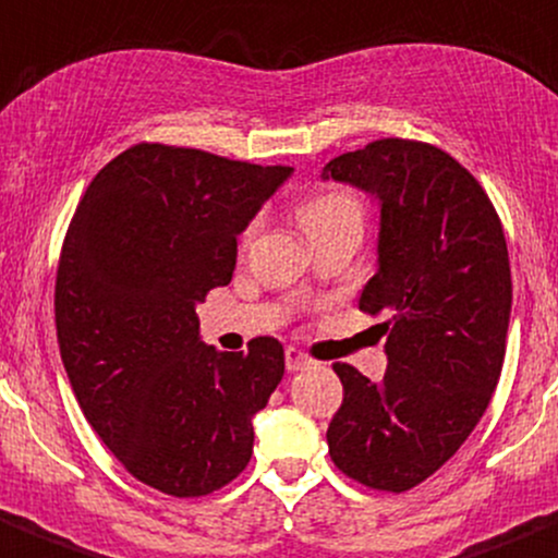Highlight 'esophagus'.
Returning a JSON list of instances; mask_svg holds the SVG:
<instances>
[{
    "label": "esophagus",
    "instance_id": "34e87169",
    "mask_svg": "<svg viewBox=\"0 0 558 558\" xmlns=\"http://www.w3.org/2000/svg\"><path fill=\"white\" fill-rule=\"evenodd\" d=\"M313 360L307 354H302L300 349H286V367H289L291 373L296 371H305V367H311Z\"/></svg>",
    "mask_w": 558,
    "mask_h": 558
}]
</instances>
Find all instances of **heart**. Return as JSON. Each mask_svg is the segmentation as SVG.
<instances>
[{
  "label": "heart",
  "mask_w": 558,
  "mask_h": 558,
  "mask_svg": "<svg viewBox=\"0 0 558 558\" xmlns=\"http://www.w3.org/2000/svg\"><path fill=\"white\" fill-rule=\"evenodd\" d=\"M300 223L313 242L332 236L338 231H362V204L349 191H327L313 196L300 207ZM256 234V226H251L245 240Z\"/></svg>",
  "instance_id": "b5f03b06"
}]
</instances>
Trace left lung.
I'll return each mask as SVG.
<instances>
[{
    "instance_id": "obj_1",
    "label": "left lung",
    "mask_w": 558,
    "mask_h": 558,
    "mask_svg": "<svg viewBox=\"0 0 558 558\" xmlns=\"http://www.w3.org/2000/svg\"><path fill=\"white\" fill-rule=\"evenodd\" d=\"M322 180L378 204L360 311L392 316L381 381L335 365L343 403L329 456L356 483L400 494L461 450L499 384L512 307L505 231L480 182L430 144L381 138L329 160Z\"/></svg>"
}]
</instances>
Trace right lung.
<instances>
[{
  "label": "right lung",
  "instance_id": "right-lung-1",
  "mask_svg": "<svg viewBox=\"0 0 558 558\" xmlns=\"http://www.w3.org/2000/svg\"><path fill=\"white\" fill-rule=\"evenodd\" d=\"M294 169L135 144L92 180L57 269V338L81 411L135 480L207 496L247 466L283 345L218 351L196 305L229 286L236 236Z\"/></svg>",
  "mask_w": 558,
  "mask_h": 558
}]
</instances>
